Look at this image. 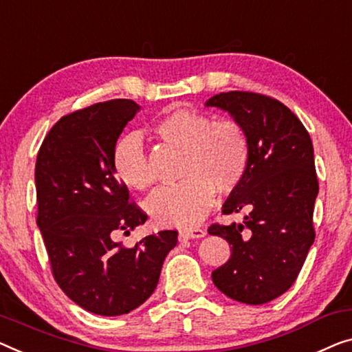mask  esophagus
<instances>
[{
	"instance_id": "1",
	"label": "esophagus",
	"mask_w": 352,
	"mask_h": 352,
	"mask_svg": "<svg viewBox=\"0 0 352 352\" xmlns=\"http://www.w3.org/2000/svg\"><path fill=\"white\" fill-rule=\"evenodd\" d=\"M206 229L202 228H186L180 230V240H188V239H201L206 237Z\"/></svg>"
}]
</instances>
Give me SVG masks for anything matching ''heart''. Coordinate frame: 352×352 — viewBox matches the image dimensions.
Instances as JSON below:
<instances>
[{"label":"heart","instance_id":"b5f03b06","mask_svg":"<svg viewBox=\"0 0 352 352\" xmlns=\"http://www.w3.org/2000/svg\"><path fill=\"white\" fill-rule=\"evenodd\" d=\"M156 138L183 151L180 183L156 191L145 207L160 226H190L206 217L214 191L237 190L248 174L253 146L245 126L237 120L175 109L151 126ZM113 169L126 186L146 191L155 174L145 146L138 135H126L113 148Z\"/></svg>","mask_w":352,"mask_h":352}]
</instances>
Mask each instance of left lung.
I'll return each mask as SVG.
<instances>
[{
    "instance_id": "1",
    "label": "left lung",
    "mask_w": 352,
    "mask_h": 352,
    "mask_svg": "<svg viewBox=\"0 0 352 352\" xmlns=\"http://www.w3.org/2000/svg\"><path fill=\"white\" fill-rule=\"evenodd\" d=\"M206 106L228 110L248 131L253 146L248 174L221 210L224 214L248 212L243 224L208 228V234L226 239L232 250L212 280L234 300L262 305L294 285L314 242L319 185L313 144L300 120L265 94L219 93Z\"/></svg>"
}]
</instances>
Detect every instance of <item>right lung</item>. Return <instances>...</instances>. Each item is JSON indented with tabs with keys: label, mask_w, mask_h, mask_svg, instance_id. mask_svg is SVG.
Masks as SVG:
<instances>
[{
	"label": "right lung",
	"mask_w": 352,
	"mask_h": 352,
	"mask_svg": "<svg viewBox=\"0 0 352 352\" xmlns=\"http://www.w3.org/2000/svg\"><path fill=\"white\" fill-rule=\"evenodd\" d=\"M131 99H112L61 117L36 160V223L61 291L101 316L133 311L158 285L177 230L146 235L134 246L115 237L146 221L113 169V148L139 112Z\"/></svg>",
	"instance_id": "obj_1"
}]
</instances>
